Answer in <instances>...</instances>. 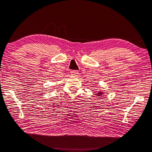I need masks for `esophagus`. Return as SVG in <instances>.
Wrapping results in <instances>:
<instances>
[{
    "label": "esophagus",
    "instance_id": "34e87169",
    "mask_svg": "<svg viewBox=\"0 0 152 152\" xmlns=\"http://www.w3.org/2000/svg\"><path fill=\"white\" fill-rule=\"evenodd\" d=\"M78 73V71H75V70H73V71H71V75H77Z\"/></svg>",
    "mask_w": 152,
    "mask_h": 152
}]
</instances>
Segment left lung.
<instances>
[{
    "instance_id": "left-lung-1",
    "label": "left lung",
    "mask_w": 152,
    "mask_h": 152,
    "mask_svg": "<svg viewBox=\"0 0 152 152\" xmlns=\"http://www.w3.org/2000/svg\"><path fill=\"white\" fill-rule=\"evenodd\" d=\"M104 93V92H102V91H98V93L97 94H95L96 95V96H98L99 98H100V97L103 95Z\"/></svg>"
}]
</instances>
